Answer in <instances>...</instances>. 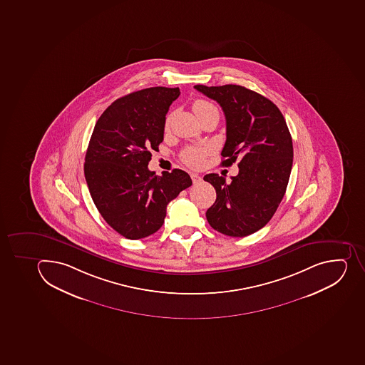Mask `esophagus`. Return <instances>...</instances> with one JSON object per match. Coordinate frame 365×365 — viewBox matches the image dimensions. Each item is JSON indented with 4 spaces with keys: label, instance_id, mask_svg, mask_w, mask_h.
<instances>
[{
    "label": "esophagus",
    "instance_id": "34e87169",
    "mask_svg": "<svg viewBox=\"0 0 365 365\" xmlns=\"http://www.w3.org/2000/svg\"><path fill=\"white\" fill-rule=\"evenodd\" d=\"M190 178H192V181H193V184H200L201 181H202V178L200 177L199 175H195V173H192L190 175Z\"/></svg>",
    "mask_w": 365,
    "mask_h": 365
}]
</instances>
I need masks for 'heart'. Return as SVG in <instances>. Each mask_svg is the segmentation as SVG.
Instances as JSON below:
<instances>
[{"mask_svg":"<svg viewBox=\"0 0 365 365\" xmlns=\"http://www.w3.org/2000/svg\"><path fill=\"white\" fill-rule=\"evenodd\" d=\"M192 108H193L194 114L197 115V118H199L200 116H202V115L207 114L208 111L216 109L215 106L210 103V101H207V100H202V98L195 100V101L193 102ZM168 124H170V116H168L165 120L166 129L168 128ZM207 153H208L207 148L190 146V148H187V149L185 150L182 155H181V158H182V160H184L188 166H190V168H200V166L203 164V160H205Z\"/></svg>","mask_w":365,"mask_h":365,"instance_id":"heart-1","label":"heart"}]
</instances>
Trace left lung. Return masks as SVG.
Wrapping results in <instances>:
<instances>
[{
	"label": "left lung",
	"mask_w": 365,
	"mask_h": 365,
	"mask_svg": "<svg viewBox=\"0 0 365 365\" xmlns=\"http://www.w3.org/2000/svg\"><path fill=\"white\" fill-rule=\"evenodd\" d=\"M225 113L227 140L222 165L238 160V175L227 182L210 173L203 177L216 190L207 221L221 234L245 237L269 222L285 195L293 164V145L282 111L272 101L243 86L197 85Z\"/></svg>",
	"instance_id": "8db88e82"
}]
</instances>
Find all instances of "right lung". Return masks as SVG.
<instances>
[{"label": "right lung", "mask_w": 365, "mask_h": 365, "mask_svg": "<svg viewBox=\"0 0 365 365\" xmlns=\"http://www.w3.org/2000/svg\"><path fill=\"white\" fill-rule=\"evenodd\" d=\"M179 96L178 87H151L118 98L102 113L89 140L83 168L89 193L106 222L129 240L155 234L168 202L192 185L179 168L162 175L148 168Z\"/></svg>", "instance_id": "right-lung-1"}]
</instances>
